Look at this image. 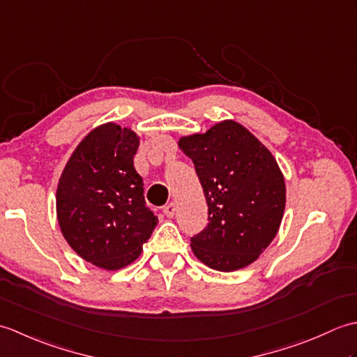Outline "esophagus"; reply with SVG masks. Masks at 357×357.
I'll return each instance as SVG.
<instances>
[{"mask_svg": "<svg viewBox=\"0 0 357 357\" xmlns=\"http://www.w3.org/2000/svg\"><path fill=\"white\" fill-rule=\"evenodd\" d=\"M164 215L167 218H173L174 215H176V204H174V202L167 204V206L164 207Z\"/></svg>", "mask_w": 357, "mask_h": 357, "instance_id": "34e87169", "label": "esophagus"}]
</instances>
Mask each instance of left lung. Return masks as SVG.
Here are the masks:
<instances>
[{
  "label": "left lung",
  "instance_id": "8db88e82",
  "mask_svg": "<svg viewBox=\"0 0 357 357\" xmlns=\"http://www.w3.org/2000/svg\"><path fill=\"white\" fill-rule=\"evenodd\" d=\"M208 207V224L190 238L201 262L219 271L255 262L276 236L285 183L276 159L245 127L222 121L204 135L181 138Z\"/></svg>",
  "mask_w": 357,
  "mask_h": 357
}]
</instances>
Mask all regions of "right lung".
Returning a JSON list of instances; mask_svg holds the SVG:
<instances>
[{
    "label": "right lung",
    "mask_w": 357,
    "mask_h": 357,
    "mask_svg": "<svg viewBox=\"0 0 357 357\" xmlns=\"http://www.w3.org/2000/svg\"><path fill=\"white\" fill-rule=\"evenodd\" d=\"M138 147L135 132L100 126L79 142L59 178L63 236L82 259L105 270L132 264L158 224L133 165Z\"/></svg>",
    "instance_id": "obj_1"
}]
</instances>
